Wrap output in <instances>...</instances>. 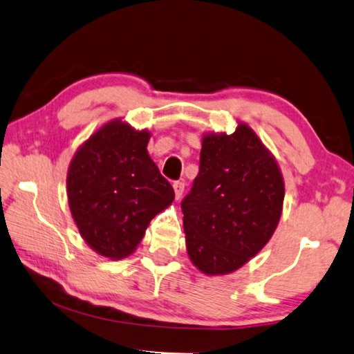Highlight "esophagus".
Wrapping results in <instances>:
<instances>
[{
    "mask_svg": "<svg viewBox=\"0 0 354 354\" xmlns=\"http://www.w3.org/2000/svg\"><path fill=\"white\" fill-rule=\"evenodd\" d=\"M184 187H185L184 181H176V183H173V189H175V196H176V199H179V198L183 196V194H184Z\"/></svg>",
    "mask_w": 354,
    "mask_h": 354,
    "instance_id": "obj_1",
    "label": "esophagus"
}]
</instances>
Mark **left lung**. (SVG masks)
<instances>
[{
  "label": "left lung",
  "mask_w": 354,
  "mask_h": 354,
  "mask_svg": "<svg viewBox=\"0 0 354 354\" xmlns=\"http://www.w3.org/2000/svg\"><path fill=\"white\" fill-rule=\"evenodd\" d=\"M283 198L277 162L246 124L234 134H205L181 201L190 260L207 275L234 272L271 239Z\"/></svg>",
  "instance_id": "left-lung-1"
}]
</instances>
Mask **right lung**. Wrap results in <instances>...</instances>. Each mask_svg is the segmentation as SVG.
I'll return each instance as SVG.
<instances>
[{"mask_svg": "<svg viewBox=\"0 0 354 354\" xmlns=\"http://www.w3.org/2000/svg\"><path fill=\"white\" fill-rule=\"evenodd\" d=\"M150 133L113 120L71 160L68 201L79 232L95 252L122 259L142 240L175 190L147 151Z\"/></svg>", "mask_w": 354, "mask_h": 354, "instance_id": "right-lung-1", "label": "right lung"}]
</instances>
